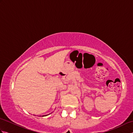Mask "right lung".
Returning <instances> with one entry per match:
<instances>
[{"instance_id": "right-lung-1", "label": "right lung", "mask_w": 133, "mask_h": 133, "mask_svg": "<svg viewBox=\"0 0 133 133\" xmlns=\"http://www.w3.org/2000/svg\"><path fill=\"white\" fill-rule=\"evenodd\" d=\"M47 115H42V117H44V116H46Z\"/></svg>"}]
</instances>
